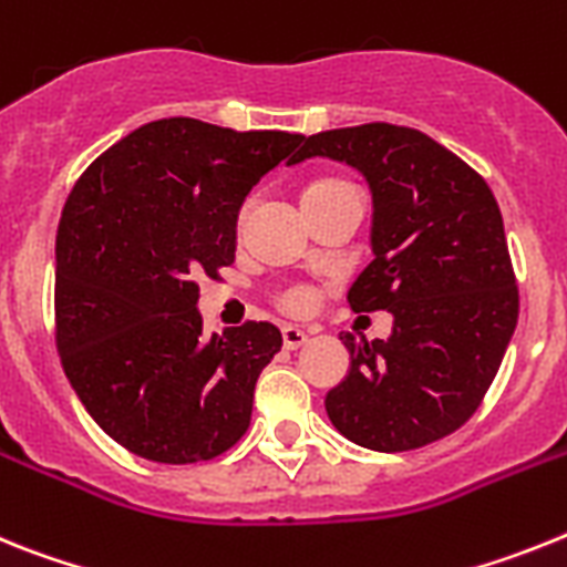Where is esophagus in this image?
I'll return each mask as SVG.
<instances>
[{"mask_svg": "<svg viewBox=\"0 0 567 567\" xmlns=\"http://www.w3.org/2000/svg\"><path fill=\"white\" fill-rule=\"evenodd\" d=\"M282 342L288 351H297V348H302L305 342H308V333L302 331V328H293V324H285L282 328Z\"/></svg>", "mask_w": 567, "mask_h": 567, "instance_id": "esophagus-1", "label": "esophagus"}]
</instances>
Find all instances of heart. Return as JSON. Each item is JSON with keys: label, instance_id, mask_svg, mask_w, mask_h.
<instances>
[{"label": "heart", "instance_id": "obj_1", "mask_svg": "<svg viewBox=\"0 0 567 567\" xmlns=\"http://www.w3.org/2000/svg\"><path fill=\"white\" fill-rule=\"evenodd\" d=\"M331 185H339V179H317V182H311L308 188H305V194L331 188ZM274 299H277L279 308H282L285 313H290V317H308V313H313L319 308V290L308 282L282 285Z\"/></svg>", "mask_w": 567, "mask_h": 567}]
</instances>
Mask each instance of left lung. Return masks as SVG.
<instances>
[{"label":"left lung","mask_w":567,"mask_h":567,"mask_svg":"<svg viewBox=\"0 0 567 567\" xmlns=\"http://www.w3.org/2000/svg\"><path fill=\"white\" fill-rule=\"evenodd\" d=\"M331 156L373 190V262L348 302L391 311V339L339 333L351 371L324 396L339 433L373 451H413L482 405L519 317L499 205L488 182L416 127L368 122L305 140L290 162Z\"/></svg>","instance_id":"obj_1"}]
</instances>
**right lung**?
<instances>
[{"instance_id":"obj_1","label":"right lung","mask_w":567,"mask_h":567,"mask_svg":"<svg viewBox=\"0 0 567 567\" xmlns=\"http://www.w3.org/2000/svg\"><path fill=\"white\" fill-rule=\"evenodd\" d=\"M302 142L156 120L73 185L56 230V351L93 422L131 454L194 465L248 431L256 379L282 333L245 322L208 339L196 279L234 265L245 196Z\"/></svg>"}]
</instances>
